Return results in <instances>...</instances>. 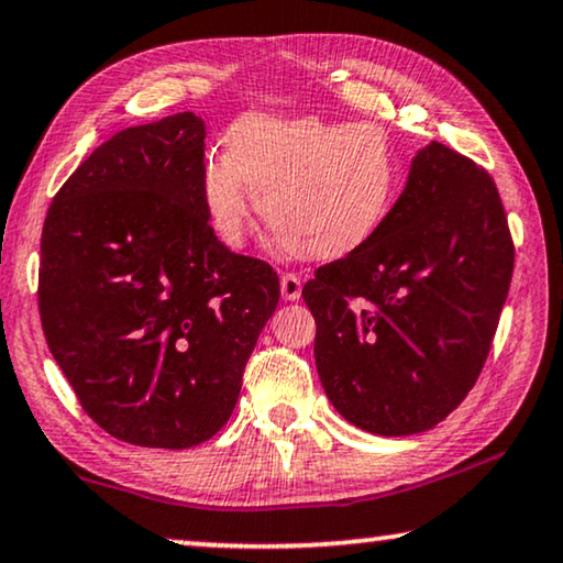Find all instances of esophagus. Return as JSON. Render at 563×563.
<instances>
[{
  "label": "esophagus",
  "mask_w": 563,
  "mask_h": 563,
  "mask_svg": "<svg viewBox=\"0 0 563 563\" xmlns=\"http://www.w3.org/2000/svg\"><path fill=\"white\" fill-rule=\"evenodd\" d=\"M282 297L287 301H297L301 297V279L295 272L282 274Z\"/></svg>",
  "instance_id": "obj_1"
}]
</instances>
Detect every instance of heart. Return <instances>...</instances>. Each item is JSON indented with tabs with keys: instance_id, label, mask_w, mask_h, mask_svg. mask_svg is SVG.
<instances>
[{
	"instance_id": "1",
	"label": "heart",
	"mask_w": 563,
	"mask_h": 563,
	"mask_svg": "<svg viewBox=\"0 0 563 563\" xmlns=\"http://www.w3.org/2000/svg\"><path fill=\"white\" fill-rule=\"evenodd\" d=\"M396 154L373 124L246 117L228 152L202 167V206L228 246L246 241L251 213L291 256L330 262L361 249L396 198Z\"/></svg>"
}]
</instances>
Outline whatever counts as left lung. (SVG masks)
Here are the masks:
<instances>
[{"label":"left lung","mask_w":563,"mask_h":563,"mask_svg":"<svg viewBox=\"0 0 563 563\" xmlns=\"http://www.w3.org/2000/svg\"><path fill=\"white\" fill-rule=\"evenodd\" d=\"M512 262L493 177L431 142L378 231L301 289L332 406L380 437L419 434L457 409L490 353Z\"/></svg>","instance_id":"8db88e82"}]
</instances>
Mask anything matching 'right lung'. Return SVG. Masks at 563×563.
Masks as SVG:
<instances>
[{
    "label": "right lung",
    "instance_id": "obj_1",
    "mask_svg": "<svg viewBox=\"0 0 563 563\" xmlns=\"http://www.w3.org/2000/svg\"><path fill=\"white\" fill-rule=\"evenodd\" d=\"M202 154L192 111L124 129L65 180L43 225L47 347L88 417L136 446L218 434L279 305L274 268L208 223Z\"/></svg>",
    "mask_w": 563,
    "mask_h": 563
}]
</instances>
